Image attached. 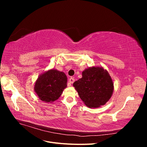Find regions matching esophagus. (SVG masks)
<instances>
[{
	"label": "esophagus",
	"mask_w": 147,
	"mask_h": 147,
	"mask_svg": "<svg viewBox=\"0 0 147 147\" xmlns=\"http://www.w3.org/2000/svg\"><path fill=\"white\" fill-rule=\"evenodd\" d=\"M69 82L70 83H73L74 82H75V79L73 78V77H70L69 79Z\"/></svg>",
	"instance_id": "esophagus-1"
}]
</instances>
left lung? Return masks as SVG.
I'll return each mask as SVG.
<instances>
[{"mask_svg": "<svg viewBox=\"0 0 147 147\" xmlns=\"http://www.w3.org/2000/svg\"><path fill=\"white\" fill-rule=\"evenodd\" d=\"M73 86L83 103L93 109L105 105L114 90L112 78L102 66H92L83 70L82 78L75 82Z\"/></svg>", "mask_w": 147, "mask_h": 147, "instance_id": "left-lung-1", "label": "left lung"}]
</instances>
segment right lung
<instances>
[{"instance_id": "1", "label": "right lung", "mask_w": 147, "mask_h": 147, "mask_svg": "<svg viewBox=\"0 0 147 147\" xmlns=\"http://www.w3.org/2000/svg\"><path fill=\"white\" fill-rule=\"evenodd\" d=\"M66 75L56 69H50L38 77L34 85V91L41 100L51 103L61 96L67 87Z\"/></svg>"}]
</instances>
